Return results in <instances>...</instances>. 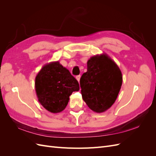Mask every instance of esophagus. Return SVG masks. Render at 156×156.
<instances>
[{
	"mask_svg": "<svg viewBox=\"0 0 156 156\" xmlns=\"http://www.w3.org/2000/svg\"><path fill=\"white\" fill-rule=\"evenodd\" d=\"M80 78H81V75H77L76 76V79L77 80V81L79 82L80 81Z\"/></svg>",
	"mask_w": 156,
	"mask_h": 156,
	"instance_id": "1",
	"label": "esophagus"
}]
</instances>
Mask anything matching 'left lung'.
<instances>
[{"label": "left lung", "instance_id": "obj_1", "mask_svg": "<svg viewBox=\"0 0 156 156\" xmlns=\"http://www.w3.org/2000/svg\"><path fill=\"white\" fill-rule=\"evenodd\" d=\"M122 84L121 70L114 60L106 53L93 56L80 79L83 100L92 111L105 112L115 102Z\"/></svg>", "mask_w": 156, "mask_h": 156}]
</instances>
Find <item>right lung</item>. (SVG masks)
I'll return each mask as SVG.
<instances>
[{
	"label": "right lung",
	"mask_w": 156,
	"mask_h": 156,
	"mask_svg": "<svg viewBox=\"0 0 156 156\" xmlns=\"http://www.w3.org/2000/svg\"><path fill=\"white\" fill-rule=\"evenodd\" d=\"M38 101L47 111L58 113L66 107L73 92L79 90V84L69 71L58 61L46 64L35 79Z\"/></svg>",
	"instance_id": "add662e5"
}]
</instances>
